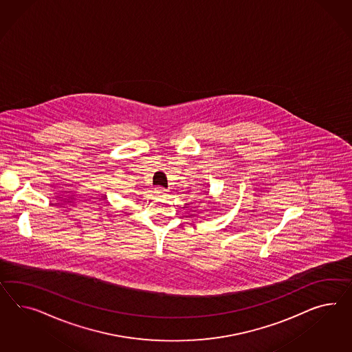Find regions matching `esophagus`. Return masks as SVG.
Instances as JSON below:
<instances>
[{
	"label": "esophagus",
	"mask_w": 352,
	"mask_h": 352,
	"mask_svg": "<svg viewBox=\"0 0 352 352\" xmlns=\"http://www.w3.org/2000/svg\"><path fill=\"white\" fill-rule=\"evenodd\" d=\"M155 193H156L157 196H166V195H168V190H165V188H162V187H156V188H155Z\"/></svg>",
	"instance_id": "obj_1"
}]
</instances>
